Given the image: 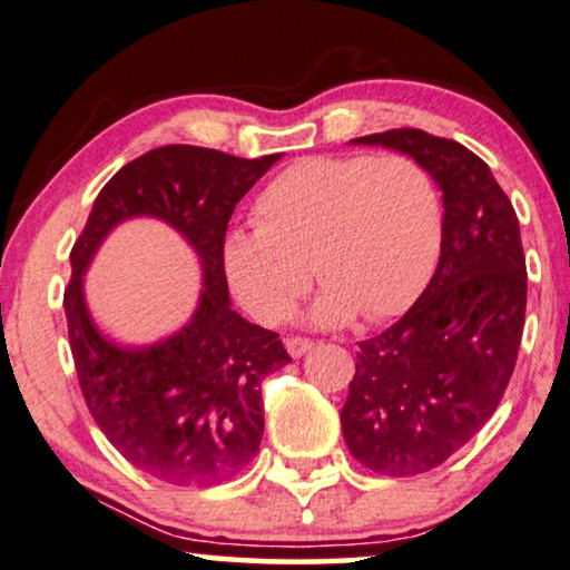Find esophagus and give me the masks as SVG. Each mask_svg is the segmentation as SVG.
<instances>
[{
    "label": "esophagus",
    "mask_w": 570,
    "mask_h": 570,
    "mask_svg": "<svg viewBox=\"0 0 570 570\" xmlns=\"http://www.w3.org/2000/svg\"><path fill=\"white\" fill-rule=\"evenodd\" d=\"M312 346H315V343H312L309 338H299V335H296V338H286V351H288V356H294V358L307 354Z\"/></svg>",
    "instance_id": "1"
}]
</instances>
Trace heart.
Instances as JSON below:
<instances>
[{
	"label": "heart",
	"instance_id": "1",
	"mask_svg": "<svg viewBox=\"0 0 570 570\" xmlns=\"http://www.w3.org/2000/svg\"><path fill=\"white\" fill-rule=\"evenodd\" d=\"M255 232L224 239V274L263 325L292 315L312 274L327 288L309 317L346 323L362 312H403L434 271L442 198L429 170L405 155L307 157L288 165L253 206Z\"/></svg>",
	"mask_w": 570,
	"mask_h": 570
}]
</instances>
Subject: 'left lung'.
I'll use <instances>...</instances> for the list:
<instances>
[{"instance_id":"8db88e82","label":"left lung","mask_w":570,"mask_h":570,"mask_svg":"<svg viewBox=\"0 0 570 570\" xmlns=\"http://www.w3.org/2000/svg\"><path fill=\"white\" fill-rule=\"evenodd\" d=\"M351 144L397 149L442 190V255L411 309L358 343L341 411L343 439L364 468L390 478L429 472L485 426L514 372L527 309L519 219L491 167L421 128Z\"/></svg>"}]
</instances>
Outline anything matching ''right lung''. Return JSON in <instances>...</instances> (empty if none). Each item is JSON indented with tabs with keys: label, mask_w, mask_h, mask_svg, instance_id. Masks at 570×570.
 I'll return each instance as SVG.
<instances>
[{
	"label": "right lung",
	"mask_w": 570,
	"mask_h": 570,
	"mask_svg": "<svg viewBox=\"0 0 570 570\" xmlns=\"http://www.w3.org/2000/svg\"><path fill=\"white\" fill-rule=\"evenodd\" d=\"M278 159L190 144L151 149L106 183L71 247L63 312L85 403L134 468L170 485L222 483L258 454L261 382L292 362L278 333L232 309L222 263L232 212ZM136 215L181 232L203 261L205 288L195 317L170 340L118 347L86 309L83 271L101 239Z\"/></svg>",
	"instance_id": "right-lung-1"
}]
</instances>
